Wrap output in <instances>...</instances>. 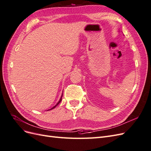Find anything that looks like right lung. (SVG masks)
<instances>
[{
  "label": "right lung",
  "mask_w": 151,
  "mask_h": 151,
  "mask_svg": "<svg viewBox=\"0 0 151 151\" xmlns=\"http://www.w3.org/2000/svg\"><path fill=\"white\" fill-rule=\"evenodd\" d=\"M62 96H63V94H62V96H61V98H60V100H59V101H58V102L55 104V106H53V107H52L51 109H48V110H51V109H53V108H55L57 106V105L59 104V103H60V102H61V101H62Z\"/></svg>",
  "instance_id": "1"
}]
</instances>
